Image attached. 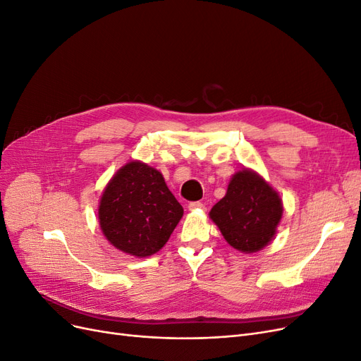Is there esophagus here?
<instances>
[{
	"label": "esophagus",
	"instance_id": "esophagus-1",
	"mask_svg": "<svg viewBox=\"0 0 361 361\" xmlns=\"http://www.w3.org/2000/svg\"><path fill=\"white\" fill-rule=\"evenodd\" d=\"M188 208H189V211H196V209H204L205 207L202 202H190L188 205Z\"/></svg>",
	"mask_w": 361,
	"mask_h": 361
}]
</instances>
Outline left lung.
Listing matches in <instances>:
<instances>
[{
  "mask_svg": "<svg viewBox=\"0 0 361 361\" xmlns=\"http://www.w3.org/2000/svg\"><path fill=\"white\" fill-rule=\"evenodd\" d=\"M283 212L279 193L259 172L243 168L232 176L224 197L211 208L209 219L226 243L251 255L269 245Z\"/></svg>",
  "mask_w": 361,
  "mask_h": 361,
  "instance_id": "left-lung-1",
  "label": "left lung"
}]
</instances>
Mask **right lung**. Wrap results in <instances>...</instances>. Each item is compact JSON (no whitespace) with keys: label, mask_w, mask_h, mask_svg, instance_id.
I'll return each instance as SVG.
<instances>
[{"label":"right lung","mask_w":361,"mask_h":361,"mask_svg":"<svg viewBox=\"0 0 361 361\" xmlns=\"http://www.w3.org/2000/svg\"><path fill=\"white\" fill-rule=\"evenodd\" d=\"M183 214L162 172L141 160H129L114 173L98 205L106 241L133 257H149L162 250Z\"/></svg>","instance_id":"right-lung-1"}]
</instances>
